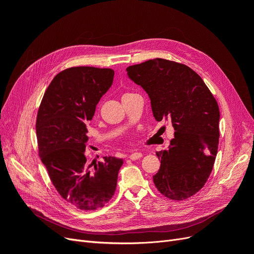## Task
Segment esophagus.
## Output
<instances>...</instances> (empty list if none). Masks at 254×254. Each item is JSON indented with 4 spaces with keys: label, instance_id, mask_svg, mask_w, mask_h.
Here are the masks:
<instances>
[{
    "label": "esophagus",
    "instance_id": "obj_1",
    "mask_svg": "<svg viewBox=\"0 0 254 254\" xmlns=\"http://www.w3.org/2000/svg\"><path fill=\"white\" fill-rule=\"evenodd\" d=\"M142 153L141 152H133V153H131V155L129 156V159L130 160H132V161H134V160H137V159H140V158H142Z\"/></svg>",
    "mask_w": 254,
    "mask_h": 254
}]
</instances>
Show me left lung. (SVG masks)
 <instances>
[{"mask_svg": "<svg viewBox=\"0 0 254 254\" xmlns=\"http://www.w3.org/2000/svg\"><path fill=\"white\" fill-rule=\"evenodd\" d=\"M128 77L150 98L156 121L175 129L168 149L157 151L161 160L153 183L172 200H184L201 190L213 170L219 141L216 99L195 71L162 58L126 68Z\"/></svg>", "mask_w": 254, "mask_h": 254, "instance_id": "obj_1", "label": "left lung"}]
</instances>
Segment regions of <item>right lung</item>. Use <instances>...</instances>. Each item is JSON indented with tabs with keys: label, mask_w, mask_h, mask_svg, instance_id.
<instances>
[{
	"label": "right lung",
	"mask_w": 254,
	"mask_h": 254,
	"mask_svg": "<svg viewBox=\"0 0 254 254\" xmlns=\"http://www.w3.org/2000/svg\"><path fill=\"white\" fill-rule=\"evenodd\" d=\"M111 68L74 66L58 73L37 115L39 156L58 194L77 209L103 207L114 195L123 159L104 157L89 164L86 123L113 82Z\"/></svg>",
	"instance_id": "1"
}]
</instances>
